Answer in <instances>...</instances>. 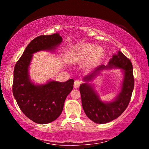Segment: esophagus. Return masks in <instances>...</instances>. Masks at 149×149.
<instances>
[{
  "instance_id": "esophagus-1",
  "label": "esophagus",
  "mask_w": 149,
  "mask_h": 149,
  "mask_svg": "<svg viewBox=\"0 0 149 149\" xmlns=\"http://www.w3.org/2000/svg\"><path fill=\"white\" fill-rule=\"evenodd\" d=\"M80 85H81V81H75V82H74V88H78L79 87V86H80Z\"/></svg>"
}]
</instances>
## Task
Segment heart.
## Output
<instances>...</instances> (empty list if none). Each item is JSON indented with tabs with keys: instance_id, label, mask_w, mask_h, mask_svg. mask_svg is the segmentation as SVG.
Here are the masks:
<instances>
[{
	"instance_id": "1",
	"label": "heart",
	"mask_w": 149,
	"mask_h": 149,
	"mask_svg": "<svg viewBox=\"0 0 149 149\" xmlns=\"http://www.w3.org/2000/svg\"><path fill=\"white\" fill-rule=\"evenodd\" d=\"M104 55V50L102 47H96L91 43H84L75 48L73 51L72 59L75 63H82L87 60L85 68L91 70L97 66Z\"/></svg>"
}]
</instances>
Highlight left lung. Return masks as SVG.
Segmentation results:
<instances>
[{
  "instance_id": "obj_1",
  "label": "left lung",
  "mask_w": 149,
  "mask_h": 149,
  "mask_svg": "<svg viewBox=\"0 0 149 149\" xmlns=\"http://www.w3.org/2000/svg\"><path fill=\"white\" fill-rule=\"evenodd\" d=\"M118 68L124 71L121 91L117 98L112 102H103L99 98L93 86L87 82L92 80L103 69ZM85 81L80 85L82 107L87 116L97 123H106L116 119L127 108L134 88L133 65L122 52L114 54L107 65H100L92 74L84 78Z\"/></svg>"
}]
</instances>
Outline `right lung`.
<instances>
[{"mask_svg": "<svg viewBox=\"0 0 149 149\" xmlns=\"http://www.w3.org/2000/svg\"><path fill=\"white\" fill-rule=\"evenodd\" d=\"M62 42L58 33L37 37L29 42L15 65L12 92L22 112L39 124L53 122L61 114L65 100L74 88V81H49L35 85L30 79L29 67L33 54L41 50H53Z\"/></svg>", "mask_w": 149, "mask_h": 149, "instance_id": "right-lung-1", "label": "right lung"}]
</instances>
